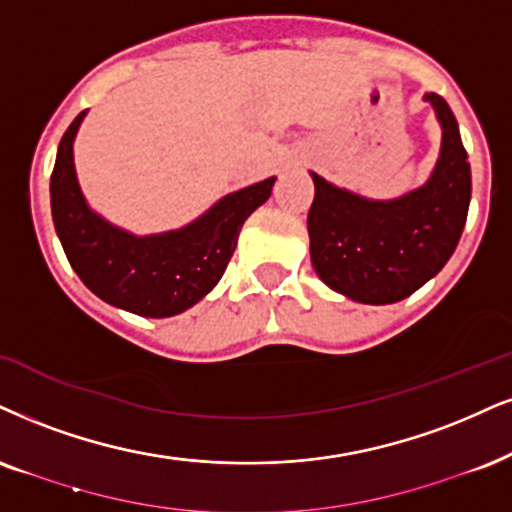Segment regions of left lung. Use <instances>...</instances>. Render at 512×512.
<instances>
[{
    "label": "left lung",
    "instance_id": "1",
    "mask_svg": "<svg viewBox=\"0 0 512 512\" xmlns=\"http://www.w3.org/2000/svg\"><path fill=\"white\" fill-rule=\"evenodd\" d=\"M425 102L441 123V151L425 185L399 199L372 201L311 173L315 197L308 237L315 273L358 304H396L446 266L470 206V163L458 123L439 94Z\"/></svg>",
    "mask_w": 512,
    "mask_h": 512
}]
</instances>
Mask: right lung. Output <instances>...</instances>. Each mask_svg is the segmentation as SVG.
Here are the masks:
<instances>
[{
    "label": "right lung",
    "instance_id": "right-lung-1",
    "mask_svg": "<svg viewBox=\"0 0 512 512\" xmlns=\"http://www.w3.org/2000/svg\"><path fill=\"white\" fill-rule=\"evenodd\" d=\"M85 111L63 132L52 170V218L68 263L85 287L144 318H170L211 292L235 254L239 230L273 192L275 178L227 194L180 230L135 237L87 206L73 166Z\"/></svg>",
    "mask_w": 512,
    "mask_h": 512
}]
</instances>
